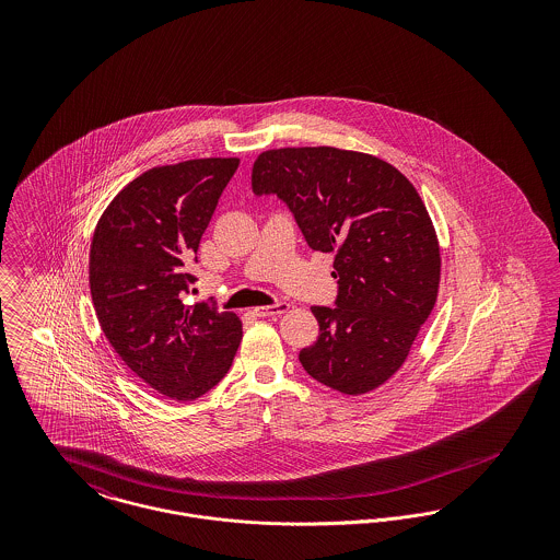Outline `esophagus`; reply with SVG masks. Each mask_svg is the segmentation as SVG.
Masks as SVG:
<instances>
[{
    "label": "esophagus",
    "instance_id": "1",
    "mask_svg": "<svg viewBox=\"0 0 560 560\" xmlns=\"http://www.w3.org/2000/svg\"><path fill=\"white\" fill-rule=\"evenodd\" d=\"M290 311V304L288 302H275L270 306H260V308H254V315L256 317H275V315H283Z\"/></svg>",
    "mask_w": 560,
    "mask_h": 560
}]
</instances>
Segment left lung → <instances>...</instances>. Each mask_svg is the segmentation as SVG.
<instances>
[{"label": "left lung", "mask_w": 560, "mask_h": 560, "mask_svg": "<svg viewBox=\"0 0 560 560\" xmlns=\"http://www.w3.org/2000/svg\"><path fill=\"white\" fill-rule=\"evenodd\" d=\"M254 195H277L311 249L331 252L338 295L313 306L319 338L298 359L317 382L363 395L405 363L439 292L441 254L418 190L386 161L334 147L272 149Z\"/></svg>", "instance_id": "8db88e82"}]
</instances>
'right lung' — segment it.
Instances as JSON below:
<instances>
[{"instance_id": "add662e5", "label": "right lung", "mask_w": 560, "mask_h": 560, "mask_svg": "<svg viewBox=\"0 0 560 560\" xmlns=\"http://www.w3.org/2000/svg\"><path fill=\"white\" fill-rule=\"evenodd\" d=\"M237 158L153 167L101 215L90 247V292L110 347L161 395L192 400L233 363L241 320L210 304L185 302L222 190Z\"/></svg>"}]
</instances>
